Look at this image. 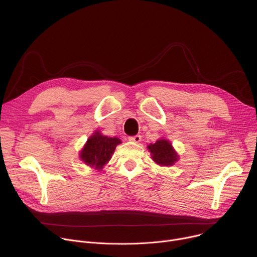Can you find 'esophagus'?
<instances>
[{
  "label": "esophagus",
  "instance_id": "esophagus-1",
  "mask_svg": "<svg viewBox=\"0 0 257 257\" xmlns=\"http://www.w3.org/2000/svg\"><path fill=\"white\" fill-rule=\"evenodd\" d=\"M129 141H131V142H135V143H139V142L141 141V136H140V135L131 136V137H129Z\"/></svg>",
  "mask_w": 257,
  "mask_h": 257
}]
</instances>
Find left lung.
Returning a JSON list of instances; mask_svg holds the SVG:
<instances>
[{
    "label": "left lung",
    "mask_w": 257,
    "mask_h": 257,
    "mask_svg": "<svg viewBox=\"0 0 257 257\" xmlns=\"http://www.w3.org/2000/svg\"><path fill=\"white\" fill-rule=\"evenodd\" d=\"M148 150L151 153L153 161L162 167H171L179 160V155L173 148L172 143L164 137L158 139L155 143H150Z\"/></svg>",
    "instance_id": "1"
}]
</instances>
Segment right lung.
Here are the masks:
<instances>
[{
	"label": "right lung",
	"instance_id": "add662e5",
	"mask_svg": "<svg viewBox=\"0 0 257 257\" xmlns=\"http://www.w3.org/2000/svg\"><path fill=\"white\" fill-rule=\"evenodd\" d=\"M122 143L118 137H107L95 130L79 153L80 160L94 170H101L111 160L117 145Z\"/></svg>",
	"mask_w": 257,
	"mask_h": 257
}]
</instances>
